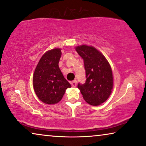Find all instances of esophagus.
Segmentation results:
<instances>
[{
    "instance_id": "1",
    "label": "esophagus",
    "mask_w": 146,
    "mask_h": 146,
    "mask_svg": "<svg viewBox=\"0 0 146 146\" xmlns=\"http://www.w3.org/2000/svg\"><path fill=\"white\" fill-rule=\"evenodd\" d=\"M72 86V87H76V80H74L70 82Z\"/></svg>"
}]
</instances>
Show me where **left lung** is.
Returning a JSON list of instances; mask_svg holds the SVG:
<instances>
[{
	"mask_svg": "<svg viewBox=\"0 0 146 146\" xmlns=\"http://www.w3.org/2000/svg\"><path fill=\"white\" fill-rule=\"evenodd\" d=\"M84 64L86 80L78 84L84 99L92 106L107 100L113 88V75L110 65L104 56L93 46L81 45L76 47Z\"/></svg>",
	"mask_w": 146,
	"mask_h": 146,
	"instance_id": "left-lung-1",
	"label": "left lung"
}]
</instances>
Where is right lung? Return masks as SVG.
<instances>
[{"label":"right lung","mask_w":146,"mask_h":146,"mask_svg":"<svg viewBox=\"0 0 146 146\" xmlns=\"http://www.w3.org/2000/svg\"><path fill=\"white\" fill-rule=\"evenodd\" d=\"M61 50L54 48L41 57L33 74V87L38 98L46 104H55L71 85L59 68Z\"/></svg>","instance_id":"1"}]
</instances>
